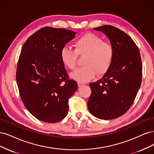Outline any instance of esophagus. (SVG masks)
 <instances>
[{
  "instance_id": "34e87169",
  "label": "esophagus",
  "mask_w": 154,
  "mask_h": 154,
  "mask_svg": "<svg viewBox=\"0 0 154 154\" xmlns=\"http://www.w3.org/2000/svg\"><path fill=\"white\" fill-rule=\"evenodd\" d=\"M84 84H83V83H82V82H78V87H82V85H83Z\"/></svg>"
}]
</instances>
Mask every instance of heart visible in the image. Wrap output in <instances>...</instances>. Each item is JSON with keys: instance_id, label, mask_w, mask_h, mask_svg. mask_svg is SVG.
Instances as JSON below:
<instances>
[{"instance_id": "1", "label": "heart", "mask_w": 154, "mask_h": 154, "mask_svg": "<svg viewBox=\"0 0 154 154\" xmlns=\"http://www.w3.org/2000/svg\"><path fill=\"white\" fill-rule=\"evenodd\" d=\"M75 50L65 46L60 51V58L65 66L75 69L78 54H87L83 66L71 74V77L80 82H87L96 76L105 74L109 69L114 57V49L109 43L104 42L100 37L87 33L74 42Z\"/></svg>"}]
</instances>
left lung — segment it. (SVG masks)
I'll return each instance as SVG.
<instances>
[{
  "mask_svg": "<svg viewBox=\"0 0 154 154\" xmlns=\"http://www.w3.org/2000/svg\"><path fill=\"white\" fill-rule=\"evenodd\" d=\"M108 37L114 49L112 62L104 76L91 83L88 109L101 119H114L127 112L140 88L142 62L139 49L131 37L110 25L94 28Z\"/></svg>",
  "mask_w": 154,
  "mask_h": 154,
  "instance_id": "8db88e82",
  "label": "left lung"
}]
</instances>
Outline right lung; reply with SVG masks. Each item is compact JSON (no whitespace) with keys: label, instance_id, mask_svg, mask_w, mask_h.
I'll return each instance as SVG.
<instances>
[{"label":"right lung","instance_id":"1","mask_svg":"<svg viewBox=\"0 0 154 154\" xmlns=\"http://www.w3.org/2000/svg\"><path fill=\"white\" fill-rule=\"evenodd\" d=\"M76 34L45 27L29 37L22 48L16 74L18 90L26 108L42 122L53 123L66 117L69 99L78 88L60 58L61 49Z\"/></svg>","mask_w":154,"mask_h":154}]
</instances>
